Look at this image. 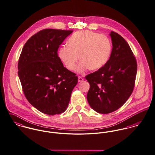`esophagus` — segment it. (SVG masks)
Here are the masks:
<instances>
[{
    "label": "esophagus",
    "instance_id": "esophagus-1",
    "mask_svg": "<svg viewBox=\"0 0 155 155\" xmlns=\"http://www.w3.org/2000/svg\"><path fill=\"white\" fill-rule=\"evenodd\" d=\"M83 80H84V79L83 78V77H80V76L78 77V82H81V81H83Z\"/></svg>",
    "mask_w": 155,
    "mask_h": 155
}]
</instances>
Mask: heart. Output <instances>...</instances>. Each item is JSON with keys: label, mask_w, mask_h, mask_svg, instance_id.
I'll list each match as a JSON object with an SVG mask.
<instances>
[{"label": "heart", "mask_w": 155, "mask_h": 155, "mask_svg": "<svg viewBox=\"0 0 155 155\" xmlns=\"http://www.w3.org/2000/svg\"><path fill=\"white\" fill-rule=\"evenodd\" d=\"M112 51L109 38L98 33L84 30L76 32L68 41V46L61 47L59 56L66 67L74 70L79 59L77 71L88 68L96 71L102 68L108 61Z\"/></svg>", "instance_id": "heart-1"}]
</instances>
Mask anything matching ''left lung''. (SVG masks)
I'll list each match as a JSON object with an SVG mask.
<instances>
[{
  "mask_svg": "<svg viewBox=\"0 0 155 155\" xmlns=\"http://www.w3.org/2000/svg\"><path fill=\"white\" fill-rule=\"evenodd\" d=\"M112 50L102 68L86 76L90 84L87 99L100 114L111 113L120 107L131 96L135 84L137 65L130 46L118 33L109 34Z\"/></svg>",
  "mask_w": 155,
  "mask_h": 155,
  "instance_id": "obj_1",
  "label": "left lung"
}]
</instances>
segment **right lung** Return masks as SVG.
Instances as JSON below:
<instances>
[{"instance_id":"obj_1","label":"right lung","mask_w":155,"mask_h":155,"mask_svg":"<svg viewBox=\"0 0 155 155\" xmlns=\"http://www.w3.org/2000/svg\"><path fill=\"white\" fill-rule=\"evenodd\" d=\"M72 30L45 29L24 45L18 64V74L28 101L41 112L59 114L66 110L76 74L67 69L58 49Z\"/></svg>"}]
</instances>
